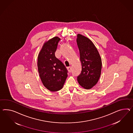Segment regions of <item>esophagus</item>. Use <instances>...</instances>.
Returning a JSON list of instances; mask_svg holds the SVG:
<instances>
[{"instance_id":"1","label":"esophagus","mask_w":133,"mask_h":133,"mask_svg":"<svg viewBox=\"0 0 133 133\" xmlns=\"http://www.w3.org/2000/svg\"><path fill=\"white\" fill-rule=\"evenodd\" d=\"M67 69H68V72H71V66H69V67H68L67 68Z\"/></svg>"}]
</instances>
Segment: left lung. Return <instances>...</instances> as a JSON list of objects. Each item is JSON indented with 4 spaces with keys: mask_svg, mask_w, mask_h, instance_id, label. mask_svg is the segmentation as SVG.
Returning <instances> with one entry per match:
<instances>
[{
    "mask_svg": "<svg viewBox=\"0 0 133 133\" xmlns=\"http://www.w3.org/2000/svg\"><path fill=\"white\" fill-rule=\"evenodd\" d=\"M82 71L77 77L79 84L85 89L95 86L101 76L102 60L95 44L89 38L80 34L77 35Z\"/></svg>",
    "mask_w": 133,
    "mask_h": 133,
    "instance_id": "left-lung-1",
    "label": "left lung"
}]
</instances>
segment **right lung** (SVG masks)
I'll return each mask as SVG.
<instances>
[{
    "label": "right lung",
    "instance_id": "obj_1",
    "mask_svg": "<svg viewBox=\"0 0 133 133\" xmlns=\"http://www.w3.org/2000/svg\"><path fill=\"white\" fill-rule=\"evenodd\" d=\"M60 38L55 37L44 43L38 56V69L43 85L51 92L63 87L68 77L64 64L55 56Z\"/></svg>",
    "mask_w": 133,
    "mask_h": 133
}]
</instances>
